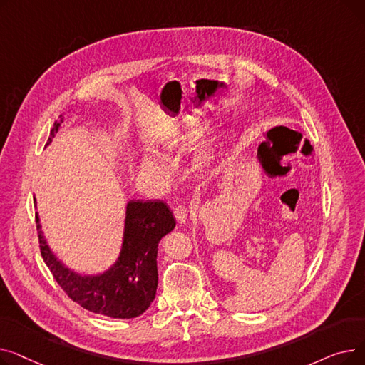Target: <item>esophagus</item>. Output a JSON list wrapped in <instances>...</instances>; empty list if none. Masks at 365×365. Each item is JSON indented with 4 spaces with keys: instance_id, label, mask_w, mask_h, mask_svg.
<instances>
[{
    "instance_id": "1",
    "label": "esophagus",
    "mask_w": 365,
    "mask_h": 365,
    "mask_svg": "<svg viewBox=\"0 0 365 365\" xmlns=\"http://www.w3.org/2000/svg\"><path fill=\"white\" fill-rule=\"evenodd\" d=\"M175 217H176V220H178L179 223L186 222V219H187V210H186L185 207H182V205L176 207V208H175Z\"/></svg>"
}]
</instances>
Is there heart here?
I'll return each instance as SVG.
<instances>
[{
	"mask_svg": "<svg viewBox=\"0 0 365 365\" xmlns=\"http://www.w3.org/2000/svg\"><path fill=\"white\" fill-rule=\"evenodd\" d=\"M185 139H187V131H178L175 134H171L170 138L165 139V145L168 146H178L180 143L185 142ZM204 157H200V160H202ZM140 168L148 173V175L157 178V179H163L167 175V164L163 160V157H160L157 152H146L143 153V157L140 160Z\"/></svg>",
	"mask_w": 365,
	"mask_h": 365,
	"instance_id": "b5f03b06",
	"label": "heart"
}]
</instances>
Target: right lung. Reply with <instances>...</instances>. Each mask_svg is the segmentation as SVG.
Masks as SVG:
<instances>
[{
    "label": "right lung",
    "instance_id": "add662e5",
    "mask_svg": "<svg viewBox=\"0 0 365 365\" xmlns=\"http://www.w3.org/2000/svg\"><path fill=\"white\" fill-rule=\"evenodd\" d=\"M62 123L63 118L54 123L47 145ZM35 220L41 256L54 279L73 302L90 312L121 319L136 318L149 308L158 287V242L176 226L173 213L163 201L127 202L120 256L105 272L96 275H81L65 266L48 247L38 213Z\"/></svg>",
    "mask_w": 365,
    "mask_h": 365
}]
</instances>
